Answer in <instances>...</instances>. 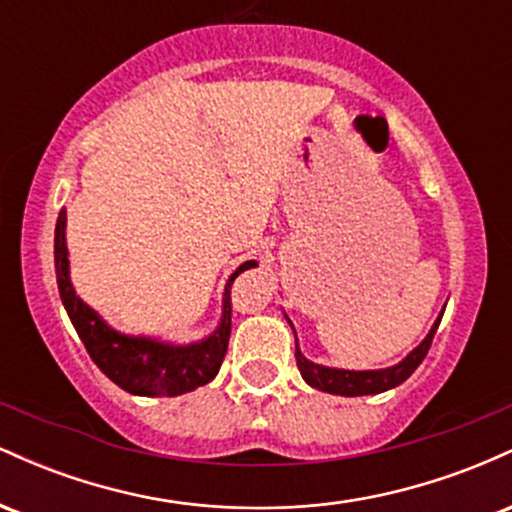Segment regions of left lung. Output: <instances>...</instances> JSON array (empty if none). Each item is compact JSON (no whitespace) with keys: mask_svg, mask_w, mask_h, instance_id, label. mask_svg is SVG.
Masks as SVG:
<instances>
[{"mask_svg":"<svg viewBox=\"0 0 512 512\" xmlns=\"http://www.w3.org/2000/svg\"><path fill=\"white\" fill-rule=\"evenodd\" d=\"M440 317H443V313H440L438 320L433 322L431 332L426 334L424 342L416 346L414 351H409L407 358H402L397 366L380 368V370H344V368L320 366V363L308 361V358L303 356V351L298 349V339H296L298 370H301L303 380L310 387H315V390H322V392H330V395L361 397V395H378V392L392 390V387L402 385L404 380H407L409 375L421 366V361L426 358L428 349H431L433 334H436L438 325H440ZM286 320H289V317H286ZM289 325H291V320H289Z\"/></svg>","mask_w":512,"mask_h":512,"instance_id":"left-lung-1","label":"left lung"}]
</instances>
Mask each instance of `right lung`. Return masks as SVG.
I'll list each match as a JSON object with an SVG mask.
<instances>
[{
	"label": "right lung",
	"mask_w": 512,
	"mask_h": 512,
	"mask_svg": "<svg viewBox=\"0 0 512 512\" xmlns=\"http://www.w3.org/2000/svg\"><path fill=\"white\" fill-rule=\"evenodd\" d=\"M257 267L255 260L243 262L228 276L223 289L221 322L209 337L192 344H170L154 337H132L113 330L91 305L76 296L69 279L67 250V211H60L55 226V272L57 289L72 320L76 334L84 342L88 356L98 368L127 390L139 397H178L185 392L207 385L219 373L223 356L231 337V284L245 269Z\"/></svg>",
	"instance_id": "right-lung-1"
}]
</instances>
